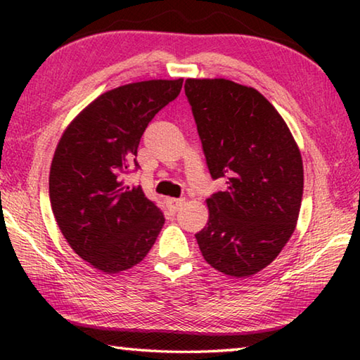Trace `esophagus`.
I'll return each instance as SVG.
<instances>
[{
	"label": "esophagus",
	"instance_id": "1",
	"mask_svg": "<svg viewBox=\"0 0 360 360\" xmlns=\"http://www.w3.org/2000/svg\"><path fill=\"white\" fill-rule=\"evenodd\" d=\"M184 202H186L184 198H168L167 200L168 210L172 211V212H178L182 208V205H184Z\"/></svg>",
	"mask_w": 360,
	"mask_h": 360
}]
</instances>
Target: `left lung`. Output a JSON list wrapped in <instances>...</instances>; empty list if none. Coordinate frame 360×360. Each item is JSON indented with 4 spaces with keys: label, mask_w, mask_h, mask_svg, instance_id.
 Instances as JSON below:
<instances>
[{
    "label": "left lung",
    "mask_w": 360,
    "mask_h": 360,
    "mask_svg": "<svg viewBox=\"0 0 360 360\" xmlns=\"http://www.w3.org/2000/svg\"><path fill=\"white\" fill-rule=\"evenodd\" d=\"M184 89L211 178L227 184L206 200L208 227L195 238L216 270L255 275L295 230L303 193L300 150L255 89L227 79H187Z\"/></svg>",
    "instance_id": "obj_1"
}]
</instances>
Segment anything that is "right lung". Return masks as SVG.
Returning <instances> with one entry per match:
<instances>
[{
	"mask_svg": "<svg viewBox=\"0 0 360 360\" xmlns=\"http://www.w3.org/2000/svg\"><path fill=\"white\" fill-rule=\"evenodd\" d=\"M182 79L122 85L98 96L63 133L49 176L53 216L79 257L103 273L141 262L165 224L141 186L122 182L136 162L141 136L179 95Z\"/></svg>",
	"mask_w": 360,
	"mask_h": 360,
	"instance_id": "obj_1",
	"label": "right lung"
}]
</instances>
